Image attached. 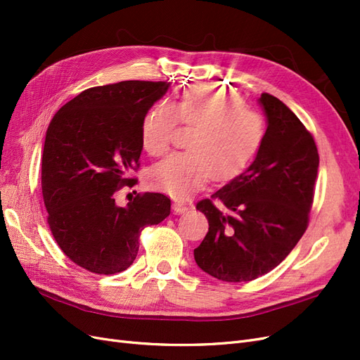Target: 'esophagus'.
Here are the masks:
<instances>
[{
    "label": "esophagus",
    "instance_id": "1",
    "mask_svg": "<svg viewBox=\"0 0 360 360\" xmlns=\"http://www.w3.org/2000/svg\"><path fill=\"white\" fill-rule=\"evenodd\" d=\"M189 210V207L186 204H183L180 201H174L172 202V213L174 214H181V213H186Z\"/></svg>",
    "mask_w": 360,
    "mask_h": 360
}]
</instances>
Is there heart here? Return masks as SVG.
Segmentation results:
<instances>
[{
  "instance_id": "obj_1",
  "label": "heart",
  "mask_w": 360,
  "mask_h": 360,
  "mask_svg": "<svg viewBox=\"0 0 360 360\" xmlns=\"http://www.w3.org/2000/svg\"><path fill=\"white\" fill-rule=\"evenodd\" d=\"M177 122L195 127L188 144L191 151L167 156L147 176L151 189L174 198H188L210 177L221 181L237 177L266 138L263 117L245 108L240 97L198 89L147 111L141 123V143L147 153H165Z\"/></svg>"
}]
</instances>
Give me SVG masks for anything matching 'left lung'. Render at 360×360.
<instances>
[{"instance_id":"1","label":"left lung","mask_w":360,"mask_h":360,"mask_svg":"<svg viewBox=\"0 0 360 360\" xmlns=\"http://www.w3.org/2000/svg\"><path fill=\"white\" fill-rule=\"evenodd\" d=\"M266 138L254 162L197 210L209 233L193 257L198 267L225 282L269 274L297 245L308 226L319 171L312 135L278 97L263 93Z\"/></svg>"}]
</instances>
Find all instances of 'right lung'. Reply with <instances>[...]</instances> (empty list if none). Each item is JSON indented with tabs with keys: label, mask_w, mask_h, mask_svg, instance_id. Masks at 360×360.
Segmentation results:
<instances>
[{
	"label": "right lung",
	"mask_w": 360,
	"mask_h": 360,
	"mask_svg": "<svg viewBox=\"0 0 360 360\" xmlns=\"http://www.w3.org/2000/svg\"><path fill=\"white\" fill-rule=\"evenodd\" d=\"M168 82L123 81L93 86L53 115L41 156V192L53 238L75 264L93 274L126 270L148 225L171 213L162 193L146 192L122 207L115 192L134 181L143 151L141 123Z\"/></svg>",
	"instance_id": "1"
}]
</instances>
